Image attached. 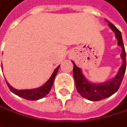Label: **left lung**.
Returning a JSON list of instances; mask_svg holds the SVG:
<instances>
[{
  "mask_svg": "<svg viewBox=\"0 0 127 127\" xmlns=\"http://www.w3.org/2000/svg\"><path fill=\"white\" fill-rule=\"evenodd\" d=\"M105 20L108 23L110 28L114 32L116 38L118 40V45L122 48L121 57L123 60V63L116 76L111 78L108 81H105L101 84H95L90 82L83 74L81 69L77 67L74 62L72 61L73 64V77L77 91L81 96L87 98V99L91 101H99L109 97L113 94H115L120 87L127 67L126 52L121 32L112 23H110L109 21H108L107 19Z\"/></svg>",
  "mask_w": 127,
  "mask_h": 127,
  "instance_id": "obj_1",
  "label": "left lung"
}]
</instances>
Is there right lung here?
<instances>
[{"mask_svg": "<svg viewBox=\"0 0 127 127\" xmlns=\"http://www.w3.org/2000/svg\"><path fill=\"white\" fill-rule=\"evenodd\" d=\"M1 68H3L2 64H1ZM59 68H60V65L54 70V72H53L52 75H51V77L49 78V79L42 87L36 88V89L18 90V89H16L14 87H11L6 80V84H7V86L9 88L10 91L19 97L25 98V99H28V100H38V99H40L41 98L46 96L49 94V92H50L52 85L54 84L55 76L57 75Z\"/></svg>", "mask_w": 127, "mask_h": 127, "instance_id": "obj_1", "label": "right lung"}]
</instances>
